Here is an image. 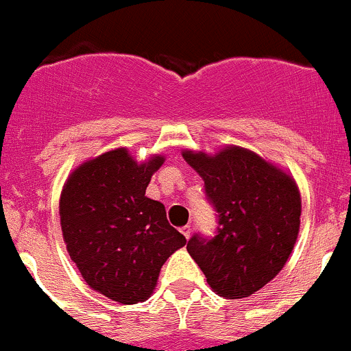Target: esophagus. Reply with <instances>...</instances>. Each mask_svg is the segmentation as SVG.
I'll return each mask as SVG.
<instances>
[{
  "label": "esophagus",
  "instance_id": "esophagus-1",
  "mask_svg": "<svg viewBox=\"0 0 351 351\" xmlns=\"http://www.w3.org/2000/svg\"><path fill=\"white\" fill-rule=\"evenodd\" d=\"M180 231H182V234H183V236H185V238H186V239H189V238H190V234H192V226H190V224L183 226V228H182V229H180Z\"/></svg>",
  "mask_w": 351,
  "mask_h": 351
}]
</instances>
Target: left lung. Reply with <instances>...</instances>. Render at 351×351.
<instances>
[{
  "label": "left lung",
  "instance_id": "8db88e82",
  "mask_svg": "<svg viewBox=\"0 0 351 351\" xmlns=\"http://www.w3.org/2000/svg\"><path fill=\"white\" fill-rule=\"evenodd\" d=\"M204 180L217 212L214 236L195 232L186 250L214 292L250 297L284 268L299 234L300 195L295 182L260 156L228 147L215 156L183 153Z\"/></svg>",
  "mask_w": 351,
  "mask_h": 351
}]
</instances>
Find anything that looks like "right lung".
<instances>
[{"label": "right lung", "mask_w": 351, "mask_h": 351, "mask_svg": "<svg viewBox=\"0 0 351 351\" xmlns=\"http://www.w3.org/2000/svg\"><path fill=\"white\" fill-rule=\"evenodd\" d=\"M165 158L137 165L127 149L108 151L81 165L59 204L71 260L91 289L120 304L144 302L159 271L185 246L166 219L165 205L146 197Z\"/></svg>", "instance_id": "add662e5"}]
</instances>
